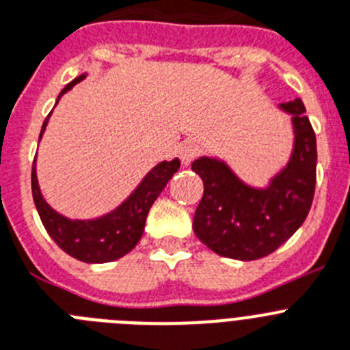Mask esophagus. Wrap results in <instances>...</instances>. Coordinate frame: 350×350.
<instances>
[{"mask_svg":"<svg viewBox=\"0 0 350 350\" xmlns=\"http://www.w3.org/2000/svg\"><path fill=\"white\" fill-rule=\"evenodd\" d=\"M198 146H196V144H192V142H187V144H183V146H181L180 148V160H181V163H183V165H189L190 161L193 160V158H196V154H198Z\"/></svg>","mask_w":350,"mask_h":350,"instance_id":"1","label":"esophagus"}]
</instances>
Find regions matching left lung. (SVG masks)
<instances>
[{"instance_id":"1","label":"left lung","mask_w":350,"mask_h":350,"mask_svg":"<svg viewBox=\"0 0 350 350\" xmlns=\"http://www.w3.org/2000/svg\"><path fill=\"white\" fill-rule=\"evenodd\" d=\"M278 108L292 116L293 148L286 165L267 187L247 185L215 157H201L192 163L204 183L193 233L220 256L242 261L267 256L308 217L317 181L315 131L301 99L281 103Z\"/></svg>"}]
</instances>
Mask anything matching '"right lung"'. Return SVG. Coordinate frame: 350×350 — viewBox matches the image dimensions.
<instances>
[{
    "label": "right lung",
    "instance_id": "add662e5",
    "mask_svg": "<svg viewBox=\"0 0 350 350\" xmlns=\"http://www.w3.org/2000/svg\"><path fill=\"white\" fill-rule=\"evenodd\" d=\"M81 75L67 83L60 96L57 98V105L67 90H70L76 83L85 80ZM49 113L46 117L40 130L39 142L42 139L46 126L49 122ZM180 160L174 158L170 161H160L152 167L148 174L144 176L139 187L130 193V198L122 201V204L116 210L108 211L107 215L96 217V219H67L57 210L49 206L40 192L39 180H37V169H31V193H33L35 208L39 211L44 228L49 233L55 243L62 251H66L69 256L85 263H107V261L119 260L126 256L131 249L142 239L144 226L148 219L149 208L157 198L165 189L169 180L180 169Z\"/></svg>",
    "mask_w": 350,
    "mask_h": 350
}]
</instances>
